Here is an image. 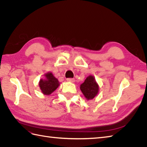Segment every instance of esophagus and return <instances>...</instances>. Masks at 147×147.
<instances>
[{
	"label": "esophagus",
	"mask_w": 147,
	"mask_h": 147,
	"mask_svg": "<svg viewBox=\"0 0 147 147\" xmlns=\"http://www.w3.org/2000/svg\"><path fill=\"white\" fill-rule=\"evenodd\" d=\"M67 81L69 82L73 83V82H75V80L74 78H67Z\"/></svg>",
	"instance_id": "1"
}]
</instances>
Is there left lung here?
Returning a JSON list of instances; mask_svg holds the SVG:
<instances>
[{"label": "left lung", "mask_w": 147, "mask_h": 147, "mask_svg": "<svg viewBox=\"0 0 147 147\" xmlns=\"http://www.w3.org/2000/svg\"><path fill=\"white\" fill-rule=\"evenodd\" d=\"M80 90L88 100L92 99L97 94L99 91V86L95 78L90 75L80 85Z\"/></svg>", "instance_id": "left-lung-1"}]
</instances>
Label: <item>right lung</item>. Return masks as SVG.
<instances>
[{
  "label": "right lung",
  "mask_w": 147,
  "mask_h": 147,
  "mask_svg": "<svg viewBox=\"0 0 147 147\" xmlns=\"http://www.w3.org/2000/svg\"><path fill=\"white\" fill-rule=\"evenodd\" d=\"M46 79H41L39 82V86L43 94L50 95L58 88L60 83L58 80L55 78L51 72L45 75Z\"/></svg>",
  "instance_id": "add662e5"
}]
</instances>
